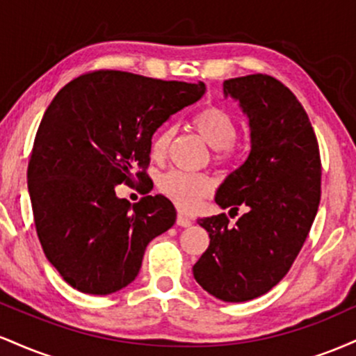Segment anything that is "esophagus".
Listing matches in <instances>:
<instances>
[{"label": "esophagus", "instance_id": "34e87169", "mask_svg": "<svg viewBox=\"0 0 356 356\" xmlns=\"http://www.w3.org/2000/svg\"><path fill=\"white\" fill-rule=\"evenodd\" d=\"M192 224V220L189 219V218H186V216L184 214H179L177 216V226H181V227H189Z\"/></svg>", "mask_w": 356, "mask_h": 356}]
</instances>
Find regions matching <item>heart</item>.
I'll use <instances>...</instances> for the list:
<instances>
[{"mask_svg": "<svg viewBox=\"0 0 356 356\" xmlns=\"http://www.w3.org/2000/svg\"><path fill=\"white\" fill-rule=\"evenodd\" d=\"M192 129L202 137L211 149L218 150L216 159H222L238 137V125L226 110L218 107L204 108L191 120ZM175 137V127L167 124L154 134L150 142V155L154 161H164ZM159 189L169 197L177 209L195 211L204 197L214 189V182L204 174H189L172 170L159 181Z\"/></svg>", "mask_w": 356, "mask_h": 356, "instance_id": "obj_1", "label": "heart"}]
</instances>
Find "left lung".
Returning a JSON list of instances; mask_svg holds the SVG:
<instances>
[{
  "instance_id": "obj_1",
  "label": "left lung",
  "mask_w": 356,
  "mask_h": 356,
  "mask_svg": "<svg viewBox=\"0 0 356 356\" xmlns=\"http://www.w3.org/2000/svg\"><path fill=\"white\" fill-rule=\"evenodd\" d=\"M222 92L248 117L251 149L214 201L246 212L234 226L224 214L197 220L211 241L192 273L209 295L243 303L268 293L295 263L318 212L321 162L309 118L281 81L257 73L226 80Z\"/></svg>"
}]
</instances>
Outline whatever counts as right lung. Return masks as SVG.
<instances>
[{
	"label": "right lung",
	"mask_w": 356,
	"mask_h": 356,
	"mask_svg": "<svg viewBox=\"0 0 356 356\" xmlns=\"http://www.w3.org/2000/svg\"><path fill=\"white\" fill-rule=\"evenodd\" d=\"M206 85L117 70L72 80L48 105L28 165L44 256L72 288L112 295L136 280L147 244L174 226V204L145 195L130 207L115 186L147 181L155 130L195 104Z\"/></svg>",
	"instance_id": "add662e5"
}]
</instances>
